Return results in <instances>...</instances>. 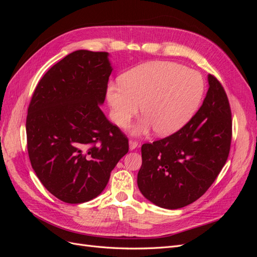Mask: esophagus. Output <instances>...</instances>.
Wrapping results in <instances>:
<instances>
[{
	"label": "esophagus",
	"mask_w": 257,
	"mask_h": 257,
	"mask_svg": "<svg viewBox=\"0 0 257 257\" xmlns=\"http://www.w3.org/2000/svg\"><path fill=\"white\" fill-rule=\"evenodd\" d=\"M128 145H130V150H135L136 148L138 147V143L136 141H133V139H131V141L128 142Z\"/></svg>",
	"instance_id": "1"
}]
</instances>
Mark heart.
<instances>
[{
	"instance_id": "1",
	"label": "heart",
	"mask_w": 257,
	"mask_h": 257,
	"mask_svg": "<svg viewBox=\"0 0 257 257\" xmlns=\"http://www.w3.org/2000/svg\"><path fill=\"white\" fill-rule=\"evenodd\" d=\"M120 84H110L107 100L112 119L119 127H125L138 113L143 120L133 134H174L190 121L204 94V80L193 69L169 61L148 62L123 74Z\"/></svg>"
}]
</instances>
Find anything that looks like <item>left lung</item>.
<instances>
[{
	"instance_id": "left-lung-1",
	"label": "left lung",
	"mask_w": 257,
	"mask_h": 257,
	"mask_svg": "<svg viewBox=\"0 0 257 257\" xmlns=\"http://www.w3.org/2000/svg\"><path fill=\"white\" fill-rule=\"evenodd\" d=\"M195 115L166 138L142 147L137 184L152 204L179 209L197 200L210 188L227 161L231 142L228 98L215 77Z\"/></svg>"
}]
</instances>
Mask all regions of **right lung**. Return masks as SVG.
<instances>
[{
	"label": "right lung",
	"mask_w": 257,
	"mask_h": 257,
	"mask_svg": "<svg viewBox=\"0 0 257 257\" xmlns=\"http://www.w3.org/2000/svg\"><path fill=\"white\" fill-rule=\"evenodd\" d=\"M108 52L77 50L36 85L27 116L34 172L53 196L81 204L98 196L128 151V139L108 121L104 104L112 72Z\"/></svg>",
	"instance_id": "add662e5"
}]
</instances>
